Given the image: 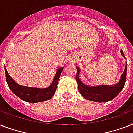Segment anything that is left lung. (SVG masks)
I'll return each instance as SVG.
<instances>
[{"label": "left lung", "instance_id": "obj_1", "mask_svg": "<svg viewBox=\"0 0 133 133\" xmlns=\"http://www.w3.org/2000/svg\"><path fill=\"white\" fill-rule=\"evenodd\" d=\"M121 54L124 58H125L123 54V50L121 49ZM77 74H76V82L78 83L79 91L85 99L91 101L103 102L110 101L115 98L121 91L123 89L126 81V71H127V62L125 65V69L123 74H121L120 80L117 84L113 86L109 85H98L96 87H90L84 85L80 79V73L81 69L76 66Z\"/></svg>", "mask_w": 133, "mask_h": 133}]
</instances>
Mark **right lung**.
<instances>
[{"mask_svg": "<svg viewBox=\"0 0 133 133\" xmlns=\"http://www.w3.org/2000/svg\"><path fill=\"white\" fill-rule=\"evenodd\" d=\"M63 70V67H59L57 69V72L53 78L51 85L49 87L40 89L37 87H30L26 86H21L15 82L8 74L5 66L6 81L8 87L13 93L20 98L24 101L36 103L50 99L53 96L55 91L57 89V83L59 81V76Z\"/></svg>", "mask_w": 133, "mask_h": 133, "instance_id": "add662e5", "label": "right lung"}]
</instances>
